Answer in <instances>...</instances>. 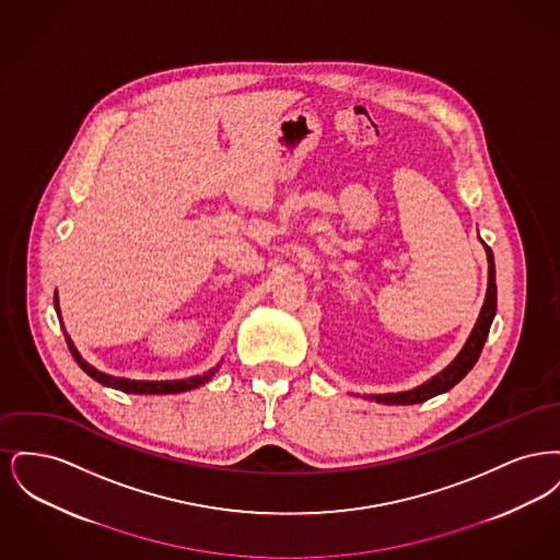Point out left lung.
<instances>
[{
    "label": "left lung",
    "instance_id": "obj_1",
    "mask_svg": "<svg viewBox=\"0 0 560 560\" xmlns=\"http://www.w3.org/2000/svg\"><path fill=\"white\" fill-rule=\"evenodd\" d=\"M487 252V262H489V283H487V295L480 308L479 319L475 323L472 334L468 336L466 345L459 350V354L453 359L452 363L441 373H436L434 377H430L422 386L413 388V390H405V393H390V395H370V399L375 402H384V405H413V402H424L432 399L436 395H443L447 390H452L453 386L475 368V363L479 361L480 350L487 342L491 323L495 317V308H498V288H495V262H493V254L491 247L485 245Z\"/></svg>",
    "mask_w": 560,
    "mask_h": 560
}]
</instances>
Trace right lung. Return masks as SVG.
Wrapping results in <instances>:
<instances>
[{"instance_id": "add662e5", "label": "right lung", "mask_w": 560, "mask_h": 560, "mask_svg": "<svg viewBox=\"0 0 560 560\" xmlns=\"http://www.w3.org/2000/svg\"><path fill=\"white\" fill-rule=\"evenodd\" d=\"M54 306H56V313L60 317V311H58V295H54ZM67 338V347L71 350L73 359L78 361L83 372L88 373L90 377H94L96 382H101L103 386L108 388H115V390H124V393H132V395H174V393H185V390H192V388H199L203 386L206 382H210L215 372L220 370V365H215L213 370H210L203 375H192L188 380H161V382H144V380H128V377H113L108 373L98 372L96 368H92L73 345V340L69 338V334H65Z\"/></svg>"}]
</instances>
